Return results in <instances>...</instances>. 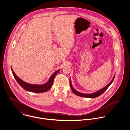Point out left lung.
Listing matches in <instances>:
<instances>
[{
  "label": "left lung",
  "instance_id": "left-lung-1",
  "mask_svg": "<svg viewBox=\"0 0 130 130\" xmlns=\"http://www.w3.org/2000/svg\"><path fill=\"white\" fill-rule=\"evenodd\" d=\"M115 75L113 78V79H112V80L110 82V83H108V84H107L105 87H104V88H103L102 89H100V90L96 92H94V93H92V94H82V93H81V92H79L78 91H77V90H76L75 89H74L73 87H72V84H71V81H70V80H69V82H70V88L72 90V91L74 92V94H75L77 96H80V97H86V98H96L98 96H99L100 95H101V94H102L103 92L108 88V87L110 86V85L112 83V82H113L114 81V79L115 78Z\"/></svg>",
  "mask_w": 130,
  "mask_h": 130
}]
</instances>
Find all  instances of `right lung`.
<instances>
[{
  "label": "right lung",
  "instance_id": "obj_1",
  "mask_svg": "<svg viewBox=\"0 0 130 130\" xmlns=\"http://www.w3.org/2000/svg\"><path fill=\"white\" fill-rule=\"evenodd\" d=\"M11 70H12L13 76L14 77L15 80H16L17 83L19 84L24 89L31 92H36V93H40V92H45L48 91L49 89H50L52 86L54 79L55 76L57 75V73L60 71V70H58L57 71H55L51 76L49 81L46 84L41 85H38L30 84H28L25 82L16 75V74L13 71L12 67H11Z\"/></svg>",
  "mask_w": 130,
  "mask_h": 130
}]
</instances>
